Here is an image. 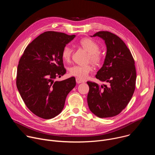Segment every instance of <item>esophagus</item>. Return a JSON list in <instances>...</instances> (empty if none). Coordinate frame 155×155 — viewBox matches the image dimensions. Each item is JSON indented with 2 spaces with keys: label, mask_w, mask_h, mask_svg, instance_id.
<instances>
[{
  "label": "esophagus",
  "mask_w": 155,
  "mask_h": 155,
  "mask_svg": "<svg viewBox=\"0 0 155 155\" xmlns=\"http://www.w3.org/2000/svg\"><path fill=\"white\" fill-rule=\"evenodd\" d=\"M76 82H77V83H78V84H80V83H84V81H83V80H81V79H80V78H76Z\"/></svg>",
  "instance_id": "obj_1"
}]
</instances>
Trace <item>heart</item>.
<instances>
[{"mask_svg": "<svg viewBox=\"0 0 155 155\" xmlns=\"http://www.w3.org/2000/svg\"><path fill=\"white\" fill-rule=\"evenodd\" d=\"M80 45L89 52V58L94 63H99L101 60V56L99 51V45L93 40L84 38L80 41ZM72 53V48L67 45L64 47L62 51V58L65 62H69L71 58ZM93 71V67L90 65H75L69 69L71 75L76 77L80 79H85Z\"/></svg>", "mask_w": 155, "mask_h": 155, "instance_id": "obj_1", "label": "heart"}]
</instances>
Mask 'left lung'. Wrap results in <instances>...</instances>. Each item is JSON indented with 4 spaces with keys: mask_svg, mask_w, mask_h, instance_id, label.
I'll return each instance as SVG.
<instances>
[{
    "mask_svg": "<svg viewBox=\"0 0 155 155\" xmlns=\"http://www.w3.org/2000/svg\"><path fill=\"white\" fill-rule=\"evenodd\" d=\"M91 37L103 39L107 52L102 67L96 78L107 85L87 81L90 87L87 96L91 112L99 118H109L118 115L126 107L135 90L136 71L130 51L117 35L99 31Z\"/></svg>",
    "mask_w": 155,
    "mask_h": 155,
    "instance_id": "obj_1",
    "label": "left lung"
}]
</instances>
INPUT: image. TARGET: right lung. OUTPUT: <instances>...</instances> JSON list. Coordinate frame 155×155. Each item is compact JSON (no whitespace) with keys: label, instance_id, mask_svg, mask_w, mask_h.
I'll return each instance as SVG.
<instances>
[{"label":"right lung","instance_id":"right-lung-1","mask_svg":"<svg viewBox=\"0 0 155 155\" xmlns=\"http://www.w3.org/2000/svg\"><path fill=\"white\" fill-rule=\"evenodd\" d=\"M75 35L47 31L25 49L17 69L16 86L24 102L38 117L51 119L64 108L66 97L76 85L75 77L54 80L64 75L62 51Z\"/></svg>","mask_w":155,"mask_h":155}]
</instances>
